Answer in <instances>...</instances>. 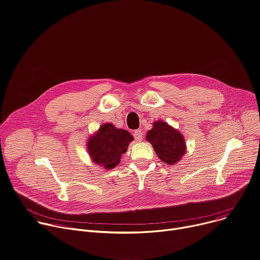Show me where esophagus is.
Segmentation results:
<instances>
[{
	"instance_id": "34e87169",
	"label": "esophagus",
	"mask_w": 260,
	"mask_h": 260,
	"mask_svg": "<svg viewBox=\"0 0 260 260\" xmlns=\"http://www.w3.org/2000/svg\"><path fill=\"white\" fill-rule=\"evenodd\" d=\"M134 137L136 138L137 141H141L142 140V131L141 129H137L134 132Z\"/></svg>"
}]
</instances>
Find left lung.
I'll list each match as a JSON object with an SVG mask.
<instances>
[{
	"instance_id": "8db88e82",
	"label": "left lung",
	"mask_w": 260,
	"mask_h": 260,
	"mask_svg": "<svg viewBox=\"0 0 260 260\" xmlns=\"http://www.w3.org/2000/svg\"><path fill=\"white\" fill-rule=\"evenodd\" d=\"M146 140L151 143L159 159L169 165L177 162L185 152L182 135L166 122H154L153 127L147 132Z\"/></svg>"
}]
</instances>
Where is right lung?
I'll list each match as a JSON object with an SVG mask.
<instances>
[{"label": "right lung", "instance_id": "obj_1", "mask_svg": "<svg viewBox=\"0 0 260 260\" xmlns=\"http://www.w3.org/2000/svg\"><path fill=\"white\" fill-rule=\"evenodd\" d=\"M133 136L125 129H118L111 123L103 124L99 132L88 141V152L93 161L113 169L120 161L121 155L127 150Z\"/></svg>", "mask_w": 260, "mask_h": 260}]
</instances>
